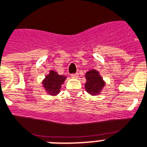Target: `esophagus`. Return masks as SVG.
I'll return each instance as SVG.
<instances>
[{"instance_id":"1","label":"esophagus","mask_w":147,"mask_h":147,"mask_svg":"<svg viewBox=\"0 0 147 147\" xmlns=\"http://www.w3.org/2000/svg\"><path fill=\"white\" fill-rule=\"evenodd\" d=\"M71 78H76L78 77V73H72L71 74Z\"/></svg>"}]
</instances>
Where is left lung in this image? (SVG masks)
Returning <instances> with one entry per match:
<instances>
[{
    "label": "left lung",
    "mask_w": 147,
    "mask_h": 147,
    "mask_svg": "<svg viewBox=\"0 0 147 147\" xmlns=\"http://www.w3.org/2000/svg\"><path fill=\"white\" fill-rule=\"evenodd\" d=\"M86 82L85 84L86 91L91 95H97L105 86L102 78L96 70L88 71L86 75Z\"/></svg>",
    "instance_id": "obj_1"
}]
</instances>
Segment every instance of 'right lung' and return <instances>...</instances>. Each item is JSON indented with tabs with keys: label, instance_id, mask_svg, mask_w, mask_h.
Masks as SVG:
<instances>
[{
	"label": "right lung",
	"instance_id": "1",
	"mask_svg": "<svg viewBox=\"0 0 147 147\" xmlns=\"http://www.w3.org/2000/svg\"><path fill=\"white\" fill-rule=\"evenodd\" d=\"M65 78V76H59L55 71H51L43 82V85L48 93L55 96L59 92L61 84H63Z\"/></svg>",
	"mask_w": 147,
	"mask_h": 147
}]
</instances>
